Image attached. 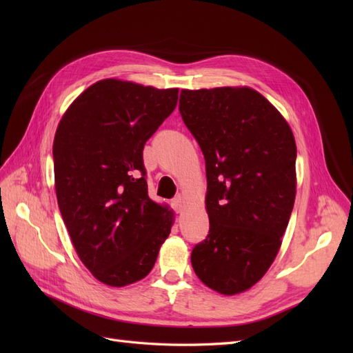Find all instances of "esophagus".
Instances as JSON below:
<instances>
[{
	"label": "esophagus",
	"instance_id": "34e87169",
	"mask_svg": "<svg viewBox=\"0 0 353 353\" xmlns=\"http://www.w3.org/2000/svg\"><path fill=\"white\" fill-rule=\"evenodd\" d=\"M172 208H174L176 212L183 210V208H184V197L181 196V194L175 196L174 200H172Z\"/></svg>",
	"mask_w": 353,
	"mask_h": 353
}]
</instances>
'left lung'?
<instances>
[{"mask_svg":"<svg viewBox=\"0 0 353 353\" xmlns=\"http://www.w3.org/2000/svg\"><path fill=\"white\" fill-rule=\"evenodd\" d=\"M179 113L208 178L210 227L191 265L208 287L237 294L262 279L280 250L296 197L294 137L252 88L183 90Z\"/></svg>","mask_w":353,"mask_h":353,"instance_id":"1","label":"left lung"}]
</instances>
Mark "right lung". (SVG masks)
Wrapping results in <instances>:
<instances>
[{"mask_svg": "<svg viewBox=\"0 0 353 353\" xmlns=\"http://www.w3.org/2000/svg\"><path fill=\"white\" fill-rule=\"evenodd\" d=\"M178 90L104 79L61 117L52 144L59 209L83 265L123 287L152 271L172 212L148 197L143 150Z\"/></svg>", "mask_w": 353, "mask_h": 353, "instance_id": "add662e5", "label": "right lung"}]
</instances>
